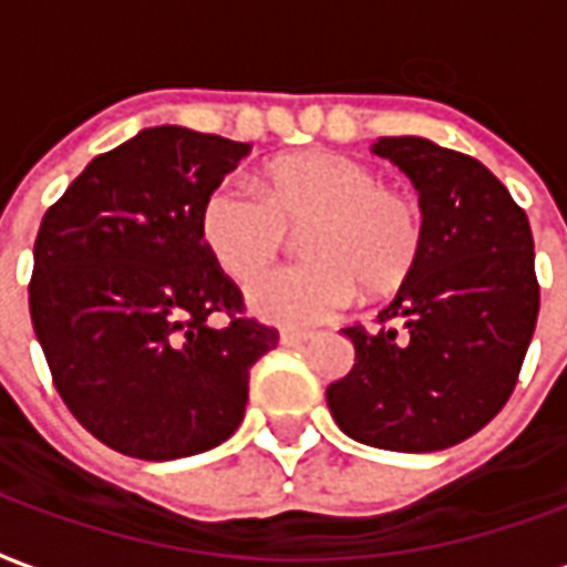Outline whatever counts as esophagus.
Masks as SVG:
<instances>
[{"instance_id":"esophagus-1","label":"esophagus","mask_w":567,"mask_h":567,"mask_svg":"<svg viewBox=\"0 0 567 567\" xmlns=\"http://www.w3.org/2000/svg\"><path fill=\"white\" fill-rule=\"evenodd\" d=\"M309 339H312L309 330H282V333H279V342H282V346H303Z\"/></svg>"}]
</instances>
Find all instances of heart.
I'll use <instances>...</instances> for the list:
<instances>
[{
    "label": "heart",
    "mask_w": 567,
    "mask_h": 567,
    "mask_svg": "<svg viewBox=\"0 0 567 567\" xmlns=\"http://www.w3.org/2000/svg\"><path fill=\"white\" fill-rule=\"evenodd\" d=\"M306 264L261 276L249 303L267 321L303 327L342 312L358 288L372 300L412 282L426 249L423 207L384 186L375 167L337 153H303L267 167L261 192L234 179L209 188L198 209L204 249L234 282H249L306 228Z\"/></svg>",
    "instance_id": "b5f03b06"
}]
</instances>
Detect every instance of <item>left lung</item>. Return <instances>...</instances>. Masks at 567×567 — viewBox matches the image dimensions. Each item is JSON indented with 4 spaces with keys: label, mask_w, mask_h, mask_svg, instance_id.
Segmentation results:
<instances>
[{
    "label": "left lung",
    "mask_w": 567,
    "mask_h": 567,
    "mask_svg": "<svg viewBox=\"0 0 567 567\" xmlns=\"http://www.w3.org/2000/svg\"><path fill=\"white\" fill-rule=\"evenodd\" d=\"M372 153L421 192L426 249L379 330H342L354 367L327 405L358 442L430 454L475 435L517 388L540 306L535 243L523 207L472 155L423 137H379Z\"/></svg>",
    "instance_id": "left-lung-1"
}]
</instances>
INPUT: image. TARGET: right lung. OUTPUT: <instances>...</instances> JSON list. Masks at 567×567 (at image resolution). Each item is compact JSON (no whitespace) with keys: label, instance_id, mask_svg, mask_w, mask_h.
<instances>
[{"label":"right lung","instance_id":"add662e5","mask_svg":"<svg viewBox=\"0 0 567 567\" xmlns=\"http://www.w3.org/2000/svg\"><path fill=\"white\" fill-rule=\"evenodd\" d=\"M246 153L219 134L144 128L95 155L41 219L35 337L69 412L120 454L177 460L225 442L251 367L279 342L198 234L200 200Z\"/></svg>","mask_w":567,"mask_h":567}]
</instances>
